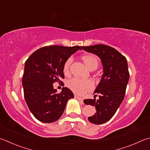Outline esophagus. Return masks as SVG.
Here are the masks:
<instances>
[{
    "label": "esophagus",
    "instance_id": "esophagus-1",
    "mask_svg": "<svg viewBox=\"0 0 150 150\" xmlns=\"http://www.w3.org/2000/svg\"><path fill=\"white\" fill-rule=\"evenodd\" d=\"M75 98L76 99L79 100V101H81V102H83V98H81L79 97V96H76V95H75Z\"/></svg>",
    "mask_w": 150,
    "mask_h": 150
}]
</instances>
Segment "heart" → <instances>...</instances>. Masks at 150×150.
Returning a JSON list of instances; mask_svg holds the SVG:
<instances>
[{
	"label": "heart",
	"mask_w": 150,
	"mask_h": 150,
	"mask_svg": "<svg viewBox=\"0 0 150 150\" xmlns=\"http://www.w3.org/2000/svg\"><path fill=\"white\" fill-rule=\"evenodd\" d=\"M82 59L87 67L90 69H96L98 66L99 61L96 56L92 55H85L82 57ZM73 58H69L65 62L63 67V71L64 74L68 75L69 73V68L72 63ZM68 88L71 90L75 93L84 95L87 92L94 88V83L91 80H81L77 78H73L69 80L67 83Z\"/></svg>",
	"instance_id": "obj_1"
}]
</instances>
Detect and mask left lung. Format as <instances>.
Listing matches in <instances>:
<instances>
[{"label": "left lung", "mask_w": 150, "mask_h": 150, "mask_svg": "<svg viewBox=\"0 0 150 150\" xmlns=\"http://www.w3.org/2000/svg\"><path fill=\"white\" fill-rule=\"evenodd\" d=\"M82 48L96 54L102 61L103 73L94 91V94H99V99H86L84 103L94 106L96 110L94 115L88 117V121L103 124L112 118L124 99L129 80L127 61L116 49L109 46L95 45Z\"/></svg>", "instance_id": "8db88e82"}]
</instances>
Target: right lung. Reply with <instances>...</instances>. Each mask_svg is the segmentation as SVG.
<instances>
[{
    "label": "right lung",
    "instance_id": "1",
    "mask_svg": "<svg viewBox=\"0 0 150 150\" xmlns=\"http://www.w3.org/2000/svg\"><path fill=\"white\" fill-rule=\"evenodd\" d=\"M82 47H44L34 52L26 60L22 79L24 98L29 110L40 122L58 120L68 100L74 97L67 87H63L60 93H57L53 83H63L61 79H64V63Z\"/></svg>",
    "mask_w": 150,
    "mask_h": 150
}]
</instances>
